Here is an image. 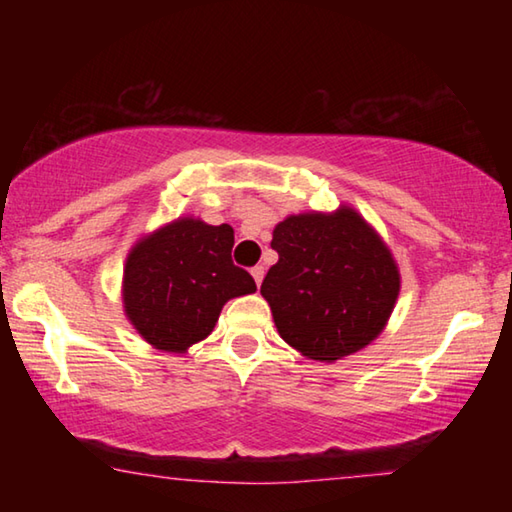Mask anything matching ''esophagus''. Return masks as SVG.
<instances>
[{
    "mask_svg": "<svg viewBox=\"0 0 512 512\" xmlns=\"http://www.w3.org/2000/svg\"><path fill=\"white\" fill-rule=\"evenodd\" d=\"M250 275L255 277V282L259 287V284H262V280H264V266H253V268H250Z\"/></svg>",
    "mask_w": 512,
    "mask_h": 512,
    "instance_id": "1",
    "label": "esophagus"
}]
</instances>
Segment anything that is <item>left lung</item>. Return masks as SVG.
I'll list each match as a JSON object with an SVG mask.
<instances>
[{
	"label": "left lung",
	"instance_id": "1",
	"mask_svg": "<svg viewBox=\"0 0 512 512\" xmlns=\"http://www.w3.org/2000/svg\"><path fill=\"white\" fill-rule=\"evenodd\" d=\"M262 296L277 332L316 361L361 350L384 329L400 293L395 259L361 216L298 214L275 225Z\"/></svg>",
	"mask_w": 512,
	"mask_h": 512
}]
</instances>
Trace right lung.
Returning a JSON list of instances; mask_svg holds the SVG:
<instances>
[{
	"label": "right lung",
	"instance_id": "obj_1",
	"mask_svg": "<svg viewBox=\"0 0 512 512\" xmlns=\"http://www.w3.org/2000/svg\"><path fill=\"white\" fill-rule=\"evenodd\" d=\"M228 223L178 219L142 239L126 259L124 307L142 339L185 352L214 329L225 302L253 293V275L232 262Z\"/></svg>",
	"mask_w": 512,
	"mask_h": 512
}]
</instances>
